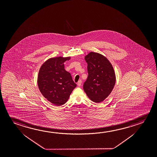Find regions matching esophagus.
<instances>
[{"label":"esophagus","mask_w":157,"mask_h":157,"mask_svg":"<svg viewBox=\"0 0 157 157\" xmlns=\"http://www.w3.org/2000/svg\"><path fill=\"white\" fill-rule=\"evenodd\" d=\"M82 81L81 80H80L78 81V82L77 83V85L78 86H80L82 85Z\"/></svg>","instance_id":"esophagus-1"}]
</instances>
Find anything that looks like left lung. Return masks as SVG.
<instances>
[{"label":"left lung","instance_id":"obj_1","mask_svg":"<svg viewBox=\"0 0 157 157\" xmlns=\"http://www.w3.org/2000/svg\"><path fill=\"white\" fill-rule=\"evenodd\" d=\"M88 77L83 89L93 102L100 103L112 91L116 83V74L112 64L102 54L90 52L85 56Z\"/></svg>","mask_w":157,"mask_h":157}]
</instances>
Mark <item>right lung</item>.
<instances>
[{"label":"right lung","mask_w":157,"mask_h":157,"mask_svg":"<svg viewBox=\"0 0 157 157\" xmlns=\"http://www.w3.org/2000/svg\"><path fill=\"white\" fill-rule=\"evenodd\" d=\"M71 57H52L46 60L39 71L38 85L44 98L56 106L64 105L77 86L69 72L64 70V62Z\"/></svg>","instance_id":"1"}]
</instances>
